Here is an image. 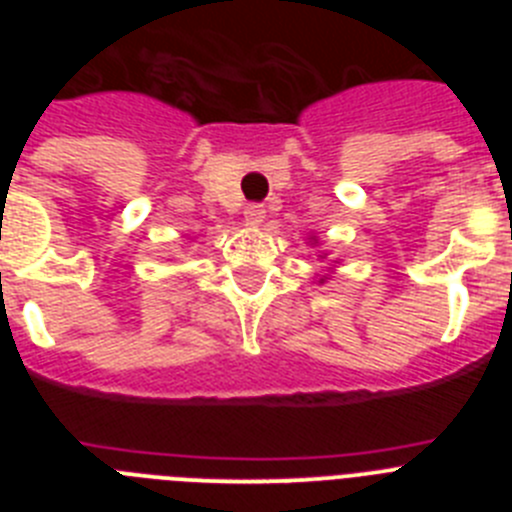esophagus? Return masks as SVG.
Wrapping results in <instances>:
<instances>
[{"label":"esophagus","mask_w":512,"mask_h":512,"mask_svg":"<svg viewBox=\"0 0 512 512\" xmlns=\"http://www.w3.org/2000/svg\"><path fill=\"white\" fill-rule=\"evenodd\" d=\"M243 217H246L248 225H261V223H264L266 210L261 205H248L246 210H243Z\"/></svg>","instance_id":"obj_1"}]
</instances>
